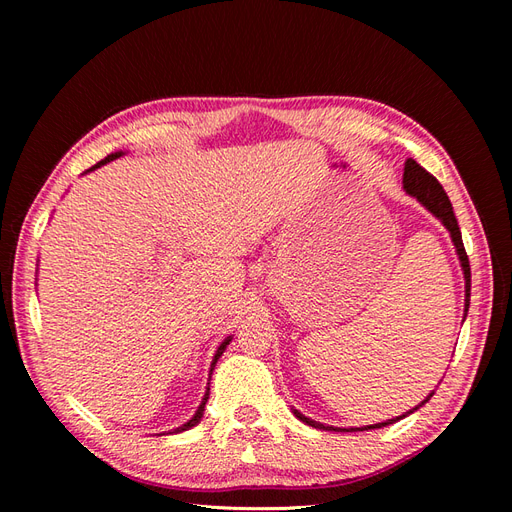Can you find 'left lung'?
I'll use <instances>...</instances> for the list:
<instances>
[{"instance_id":"left-lung-1","label":"left lung","mask_w":512,"mask_h":512,"mask_svg":"<svg viewBox=\"0 0 512 512\" xmlns=\"http://www.w3.org/2000/svg\"><path fill=\"white\" fill-rule=\"evenodd\" d=\"M404 190H406L410 196H414V198L418 200V203H421L427 211H431L433 215H436V218L444 224V228H446L448 232H451V239H453V243H455V250H457L459 262H461V269H463V277H466V309H463V312H466V316H468V307H470V260H468V254H466V247H463V241H461V230H459L457 218H455V213H453L451 200H448V196H446L442 185L438 183V179L433 177V175H429L427 170H425L421 164H416L412 158L406 160V166H404ZM466 316H463V318H466ZM431 395H433V393H431ZM431 395H427L425 401H421V404H418L416 408H412V410L406 412V414H401V416H397V418H389V421H384V423L367 425V427H356V429L365 431V429H380V427H386V425H393V423L401 421V418H404V416L412 414L414 410L425 406L427 401L431 399ZM292 412H294V416H297L299 421H303L305 425H312V427H316V429H333V431H337V427H329V425H322V423H318V421H312V418H307V416L301 414L299 410H292ZM352 431H354V429H352Z\"/></svg>"}]
</instances>
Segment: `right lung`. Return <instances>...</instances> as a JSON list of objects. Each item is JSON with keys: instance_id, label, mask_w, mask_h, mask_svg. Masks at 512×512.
<instances>
[{"instance_id": "1", "label": "right lung", "mask_w": 512, "mask_h": 512, "mask_svg": "<svg viewBox=\"0 0 512 512\" xmlns=\"http://www.w3.org/2000/svg\"><path fill=\"white\" fill-rule=\"evenodd\" d=\"M123 156V151H115V153H111V156H106L102 162H98L96 166H91L89 170H96V168H100V166H104L106 162H113V160H117V158H121ZM230 339L232 337H226L224 342L220 344V348H218V352H215V356H213V361H211V369H209V380H211V374H213V367H215V363H218V359L220 356L224 354V350H226V346L230 344ZM207 399H209V386H207V393H205V397H203V401H200V406H198V410H196V414L190 418L188 423L185 425H181V427H177L173 433H179V431H188V429H192L194 425H198L200 423V418H203V414H205V404H207Z\"/></svg>"}]
</instances>
